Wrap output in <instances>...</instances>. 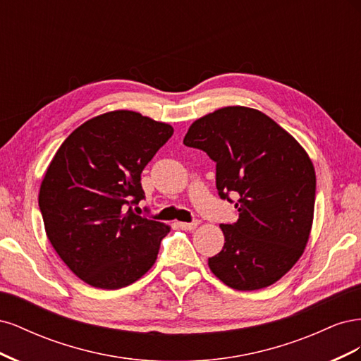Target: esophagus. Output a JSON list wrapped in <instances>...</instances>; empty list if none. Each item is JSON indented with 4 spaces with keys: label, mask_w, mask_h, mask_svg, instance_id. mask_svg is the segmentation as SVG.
Returning a JSON list of instances; mask_svg holds the SVG:
<instances>
[{
    "label": "esophagus",
    "mask_w": 361,
    "mask_h": 361,
    "mask_svg": "<svg viewBox=\"0 0 361 361\" xmlns=\"http://www.w3.org/2000/svg\"><path fill=\"white\" fill-rule=\"evenodd\" d=\"M199 226V221H192V223H179V227L182 231H194L195 227Z\"/></svg>",
    "instance_id": "1"
}]
</instances>
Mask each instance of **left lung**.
I'll list each match as a JSON object with an SVG mask.
<instances>
[{
    "label": "left lung",
    "instance_id": "8db88e82",
    "mask_svg": "<svg viewBox=\"0 0 361 361\" xmlns=\"http://www.w3.org/2000/svg\"><path fill=\"white\" fill-rule=\"evenodd\" d=\"M183 145L216 162L221 199L239 195L238 221L220 226L224 247L207 265L232 289L271 286L297 264L310 236L316 174L307 152L271 117L239 105L195 120Z\"/></svg>",
    "mask_w": 361,
    "mask_h": 361
}]
</instances>
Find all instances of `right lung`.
Listing matches in <instances>:
<instances>
[{
    "mask_svg": "<svg viewBox=\"0 0 361 361\" xmlns=\"http://www.w3.org/2000/svg\"><path fill=\"white\" fill-rule=\"evenodd\" d=\"M171 135L169 123L117 110L87 120L54 155L39 191L43 224L87 285L120 289L154 267L170 227L130 206L145 199L141 171Z\"/></svg>",
    "mask_w": 361,
    "mask_h": 361,
    "instance_id": "obj_1",
    "label": "right lung"
}]
</instances>
